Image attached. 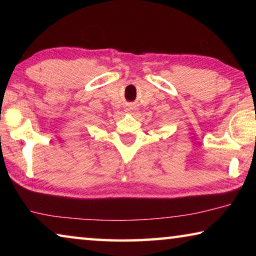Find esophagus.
I'll return each instance as SVG.
<instances>
[{
    "mask_svg": "<svg viewBox=\"0 0 256 256\" xmlns=\"http://www.w3.org/2000/svg\"><path fill=\"white\" fill-rule=\"evenodd\" d=\"M126 112H134V108L133 107H128V108H126Z\"/></svg>",
    "mask_w": 256,
    "mask_h": 256,
    "instance_id": "obj_1",
    "label": "esophagus"
}]
</instances>
